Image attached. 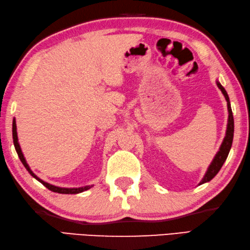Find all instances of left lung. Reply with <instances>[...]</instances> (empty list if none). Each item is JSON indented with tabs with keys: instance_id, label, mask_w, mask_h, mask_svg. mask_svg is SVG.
Returning a JSON list of instances; mask_svg holds the SVG:
<instances>
[{
	"instance_id": "8db88e82",
	"label": "left lung",
	"mask_w": 250,
	"mask_h": 250,
	"mask_svg": "<svg viewBox=\"0 0 250 250\" xmlns=\"http://www.w3.org/2000/svg\"><path fill=\"white\" fill-rule=\"evenodd\" d=\"M218 83V87L221 89V91L225 97V100L228 102V109H229V124H228V130H227V136H225V138L223 140L222 145H221V148L219 150V152L216 153V155L213 159L212 163H211V166L209 167L208 171H207L205 177L202 178V181L200 182V185L204 183H207L212 180V178L218 174V172L222 167L223 163L225 162V160H227L229 152V149L232 147V143H233V136H234V119H233V113H232V109H230V103H229V98L228 96V92L225 91V89L223 88L222 84L220 83Z\"/></svg>"
}]
</instances>
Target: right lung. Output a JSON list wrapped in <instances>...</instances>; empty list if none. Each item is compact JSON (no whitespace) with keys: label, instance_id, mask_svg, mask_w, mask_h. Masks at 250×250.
<instances>
[{"label":"right lung","instance_id":"obj_1","mask_svg":"<svg viewBox=\"0 0 250 250\" xmlns=\"http://www.w3.org/2000/svg\"><path fill=\"white\" fill-rule=\"evenodd\" d=\"M13 140H14V146H15V149L17 151V154L18 157H20L21 163L23 164V167H25L27 168V171L29 172L32 176H34L36 180L39 181L42 185L45 186L48 189H50L51 191H54V192H59V194H79V192H83L84 190L89 189V188L92 187V186H84V187H79V188H61V187H56V186H53V185H50V184L43 182L42 180H40L39 177H37L34 173H32V171L30 169V167H28V164L26 162L25 158H23V154L21 152V149L20 147V144H18V138H17V131H16V122L15 120L13 121Z\"/></svg>","mask_w":250,"mask_h":250}]
</instances>
